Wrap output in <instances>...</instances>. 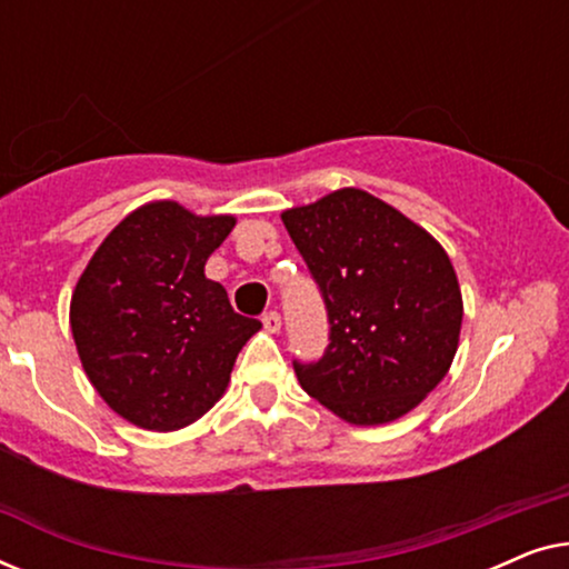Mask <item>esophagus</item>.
<instances>
[{
    "label": "esophagus",
    "mask_w": 569,
    "mask_h": 569,
    "mask_svg": "<svg viewBox=\"0 0 569 569\" xmlns=\"http://www.w3.org/2000/svg\"><path fill=\"white\" fill-rule=\"evenodd\" d=\"M261 323L269 333H279V329H282V316H279L277 310H269V313L261 318Z\"/></svg>",
    "instance_id": "obj_1"
}]
</instances>
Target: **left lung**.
<instances>
[{
  "label": "left lung",
  "mask_w": 569,
  "mask_h": 569,
  "mask_svg": "<svg viewBox=\"0 0 569 569\" xmlns=\"http://www.w3.org/2000/svg\"><path fill=\"white\" fill-rule=\"evenodd\" d=\"M329 310V347L295 360L302 391L349 425L393 422L448 376L463 298L446 248L399 209L339 189L282 212Z\"/></svg>",
  "instance_id": "left-lung-1"
}]
</instances>
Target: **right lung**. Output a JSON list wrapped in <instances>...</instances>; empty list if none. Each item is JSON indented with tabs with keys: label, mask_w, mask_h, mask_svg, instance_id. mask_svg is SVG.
Segmentation results:
<instances>
[{
	"label": "right lung",
	"mask_w": 569,
	"mask_h": 569,
	"mask_svg": "<svg viewBox=\"0 0 569 569\" xmlns=\"http://www.w3.org/2000/svg\"><path fill=\"white\" fill-rule=\"evenodd\" d=\"M232 228V214L150 201L108 232L77 279L69 323L82 368L100 399L142 430H181L207 415L261 329L204 274Z\"/></svg>",
	"instance_id": "1"
}]
</instances>
